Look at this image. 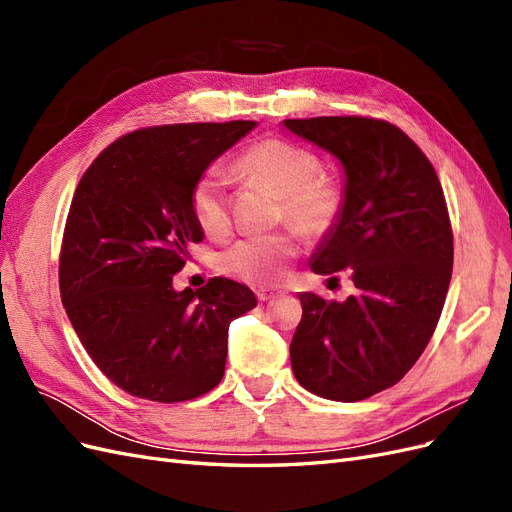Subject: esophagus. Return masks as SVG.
Listing matches in <instances>:
<instances>
[{
    "label": "esophagus",
    "instance_id": "esophagus-1",
    "mask_svg": "<svg viewBox=\"0 0 512 512\" xmlns=\"http://www.w3.org/2000/svg\"><path fill=\"white\" fill-rule=\"evenodd\" d=\"M256 297H258V301H271L273 297H277V292H273V290H269V288H260L258 292H256Z\"/></svg>",
    "mask_w": 512,
    "mask_h": 512
}]
</instances>
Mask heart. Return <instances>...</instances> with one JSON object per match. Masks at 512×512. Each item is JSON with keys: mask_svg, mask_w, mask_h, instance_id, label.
I'll return each instance as SVG.
<instances>
[{"mask_svg": "<svg viewBox=\"0 0 512 512\" xmlns=\"http://www.w3.org/2000/svg\"><path fill=\"white\" fill-rule=\"evenodd\" d=\"M237 173L256 181L280 198L275 218L290 222L305 237H322L337 224L344 192L333 179L318 177L320 160L309 149L282 138H267L241 153ZM194 218L207 235L220 237L228 228V207L220 173L203 175L192 190ZM299 250L290 230L237 241L222 256L224 269L250 284H273Z\"/></svg>", "mask_w": 512, "mask_h": 512, "instance_id": "heart-1", "label": "heart"}]
</instances>
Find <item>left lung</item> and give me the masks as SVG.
<instances>
[{
  "label": "left lung",
  "mask_w": 512,
  "mask_h": 512,
  "mask_svg": "<svg viewBox=\"0 0 512 512\" xmlns=\"http://www.w3.org/2000/svg\"><path fill=\"white\" fill-rule=\"evenodd\" d=\"M344 168V209L309 260L348 269L356 292H301L290 342L294 378L333 401H361L404 378L436 331L453 273V230L440 179L408 134L382 119H286ZM333 280V277H331Z\"/></svg>",
  "instance_id": "left-lung-1"
}]
</instances>
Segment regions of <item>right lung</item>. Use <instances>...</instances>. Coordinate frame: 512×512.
<instances>
[{
    "instance_id": "obj_1",
    "label": "right lung",
    "mask_w": 512,
    "mask_h": 512,
    "mask_svg": "<svg viewBox=\"0 0 512 512\" xmlns=\"http://www.w3.org/2000/svg\"><path fill=\"white\" fill-rule=\"evenodd\" d=\"M256 121L177 123L117 138L74 192L59 256L61 303L102 374L126 393L175 404L224 376L230 322L256 307L226 277L175 290L203 241L192 190Z\"/></svg>"
}]
</instances>
